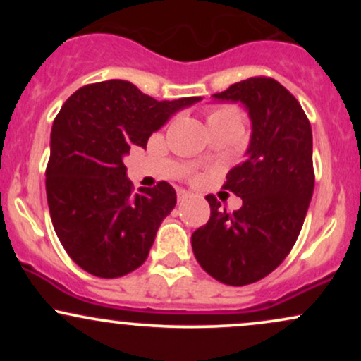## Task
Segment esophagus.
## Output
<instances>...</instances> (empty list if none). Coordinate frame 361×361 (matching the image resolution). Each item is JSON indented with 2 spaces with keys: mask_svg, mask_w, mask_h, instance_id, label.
I'll list each match as a JSON object with an SVG mask.
<instances>
[{
  "mask_svg": "<svg viewBox=\"0 0 361 361\" xmlns=\"http://www.w3.org/2000/svg\"><path fill=\"white\" fill-rule=\"evenodd\" d=\"M176 195H178V200H180V202H183V200H186V198H188V197H192V193L186 192V190H181V188H178Z\"/></svg>",
  "mask_w": 361,
  "mask_h": 361,
  "instance_id": "34e87169",
  "label": "esophagus"
}]
</instances>
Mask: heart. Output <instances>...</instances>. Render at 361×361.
<instances>
[{
	"label": "heart",
	"instance_id": "obj_1",
	"mask_svg": "<svg viewBox=\"0 0 361 361\" xmlns=\"http://www.w3.org/2000/svg\"><path fill=\"white\" fill-rule=\"evenodd\" d=\"M217 120H231V122H235L241 126V111H239L235 106H217V109H212L209 111V117H207V122H217Z\"/></svg>",
	"mask_w": 361,
	"mask_h": 361
}]
</instances>
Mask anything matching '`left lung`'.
Returning <instances> with one entry per match:
<instances>
[{"instance_id": "8db88e82", "label": "left lung", "mask_w": 361, "mask_h": 361, "mask_svg": "<svg viewBox=\"0 0 361 361\" xmlns=\"http://www.w3.org/2000/svg\"><path fill=\"white\" fill-rule=\"evenodd\" d=\"M241 103L251 120L244 161L224 188L243 198L233 214L207 195L210 219L192 234L200 267L226 285L255 283L287 258L314 192L312 128L300 103L271 78H250L212 94Z\"/></svg>"}]
</instances>
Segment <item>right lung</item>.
<instances>
[{
  "label": "right lung",
  "mask_w": 361,
  "mask_h": 361,
  "mask_svg": "<svg viewBox=\"0 0 361 361\" xmlns=\"http://www.w3.org/2000/svg\"><path fill=\"white\" fill-rule=\"evenodd\" d=\"M200 100L157 102L123 80L86 85L66 100L52 123L45 190L54 231L78 267L117 279L146 261L176 192L159 181L134 193L123 157Z\"/></svg>",
  "instance_id": "add662e5"
}]
</instances>
